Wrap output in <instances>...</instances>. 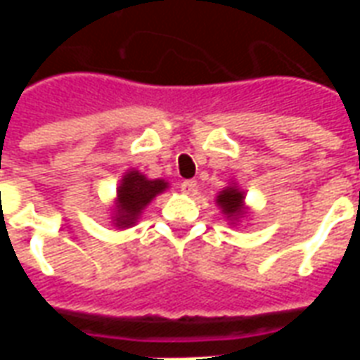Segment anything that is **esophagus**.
<instances>
[{"label": "esophagus", "mask_w": 360, "mask_h": 360, "mask_svg": "<svg viewBox=\"0 0 360 360\" xmlns=\"http://www.w3.org/2000/svg\"><path fill=\"white\" fill-rule=\"evenodd\" d=\"M196 187H198V183L195 179H187L181 183V191L185 193V195H193L196 193Z\"/></svg>", "instance_id": "1"}]
</instances>
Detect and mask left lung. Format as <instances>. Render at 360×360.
<instances>
[{
    "label": "left lung",
    "instance_id": "1",
    "mask_svg": "<svg viewBox=\"0 0 360 360\" xmlns=\"http://www.w3.org/2000/svg\"><path fill=\"white\" fill-rule=\"evenodd\" d=\"M216 204L227 218L229 226L241 224V219H245L250 214L249 206L245 204V191L239 188V185L233 181L226 188L219 191L218 196H216Z\"/></svg>",
    "mask_w": 360,
    "mask_h": 360
}]
</instances>
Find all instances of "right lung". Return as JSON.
Returning a JSON list of instances; mask_svg holds the SVG:
<instances>
[{
	"label": "right lung",
	"instance_id": "right-lung-1",
	"mask_svg": "<svg viewBox=\"0 0 360 360\" xmlns=\"http://www.w3.org/2000/svg\"><path fill=\"white\" fill-rule=\"evenodd\" d=\"M169 188L165 179H148L139 169H127L119 181L115 200L111 206V224L117 229L136 226L142 212L158 195Z\"/></svg>",
	"mask_w": 360,
	"mask_h": 360
}]
</instances>
